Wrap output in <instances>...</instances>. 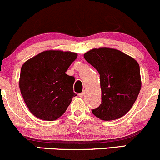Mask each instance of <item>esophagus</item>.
I'll list each match as a JSON object with an SVG mask.
<instances>
[{
    "label": "esophagus",
    "instance_id": "obj_1",
    "mask_svg": "<svg viewBox=\"0 0 160 160\" xmlns=\"http://www.w3.org/2000/svg\"><path fill=\"white\" fill-rule=\"evenodd\" d=\"M85 95V91H84V92H80V93H79V96H80V97H82V96H83V95Z\"/></svg>",
    "mask_w": 160,
    "mask_h": 160
}]
</instances>
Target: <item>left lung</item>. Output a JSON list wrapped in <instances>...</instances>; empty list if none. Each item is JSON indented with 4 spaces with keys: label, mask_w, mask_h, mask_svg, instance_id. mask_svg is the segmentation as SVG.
I'll return each mask as SVG.
<instances>
[{
    "label": "left lung",
    "mask_w": 160,
    "mask_h": 160,
    "mask_svg": "<svg viewBox=\"0 0 160 160\" xmlns=\"http://www.w3.org/2000/svg\"><path fill=\"white\" fill-rule=\"evenodd\" d=\"M84 58L100 74L102 103L92 110L93 114L107 121L124 116L141 90L138 63L121 51L110 48L93 49Z\"/></svg>",
    "instance_id": "8db88e82"
}]
</instances>
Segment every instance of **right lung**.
<instances>
[{
    "mask_svg": "<svg viewBox=\"0 0 160 160\" xmlns=\"http://www.w3.org/2000/svg\"><path fill=\"white\" fill-rule=\"evenodd\" d=\"M78 54L58 50L39 53L22 66L19 89L29 111L38 118L52 121L66 111L73 97L75 79L66 74Z\"/></svg>",
    "mask_w": 160,
    "mask_h": 160,
    "instance_id": "obj_1",
    "label": "right lung"
}]
</instances>
